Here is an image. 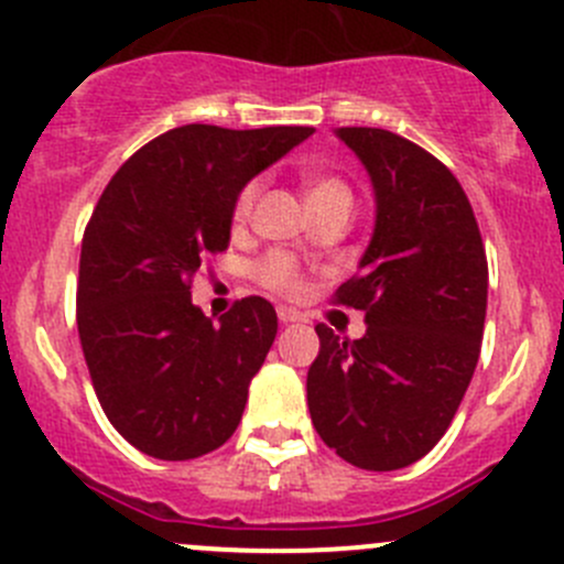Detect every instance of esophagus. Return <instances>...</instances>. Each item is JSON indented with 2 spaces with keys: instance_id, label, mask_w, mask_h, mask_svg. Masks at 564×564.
I'll return each instance as SVG.
<instances>
[{
  "instance_id": "34e87169",
  "label": "esophagus",
  "mask_w": 564,
  "mask_h": 564,
  "mask_svg": "<svg viewBox=\"0 0 564 564\" xmlns=\"http://www.w3.org/2000/svg\"><path fill=\"white\" fill-rule=\"evenodd\" d=\"M278 318H281L283 324H294V322H300V316L297 311H292V308H278Z\"/></svg>"
}]
</instances>
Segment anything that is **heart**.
Listing matches in <instances>:
<instances>
[{
  "instance_id": "obj_1",
  "label": "heart",
  "mask_w": 564,
  "mask_h": 564,
  "mask_svg": "<svg viewBox=\"0 0 564 564\" xmlns=\"http://www.w3.org/2000/svg\"><path fill=\"white\" fill-rule=\"evenodd\" d=\"M256 196H259V182H250V185L242 187V193L237 196L235 204V218L246 220L253 209ZM305 198L308 204H322V202H333V198H349L351 193L349 187L344 185L340 180H333V176H322V174H305ZM256 275L261 278V283L281 294H297L303 281H300V270L294 264V259H289L286 253H270L267 259L259 261L256 267Z\"/></svg>"
}]
</instances>
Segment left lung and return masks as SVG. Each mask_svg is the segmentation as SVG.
Masks as SVG:
<instances>
[{
    "label": "left lung",
    "instance_id": "obj_1",
    "mask_svg": "<svg viewBox=\"0 0 564 564\" xmlns=\"http://www.w3.org/2000/svg\"><path fill=\"white\" fill-rule=\"evenodd\" d=\"M373 185L360 272L335 292L366 335L318 324L308 368L314 429L368 471L414 464L445 436L480 357L488 264L464 187L431 152L382 128H338Z\"/></svg>",
    "mask_w": 564,
    "mask_h": 564
}]
</instances>
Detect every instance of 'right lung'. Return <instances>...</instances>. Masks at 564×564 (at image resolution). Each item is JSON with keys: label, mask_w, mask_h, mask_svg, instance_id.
Masks as SVG:
<instances>
[{"label": "right lung", "mask_w": 564, "mask_h": 564, "mask_svg": "<svg viewBox=\"0 0 564 564\" xmlns=\"http://www.w3.org/2000/svg\"><path fill=\"white\" fill-rule=\"evenodd\" d=\"M308 135L300 124H182L106 185L82 240L78 338L106 417L135 451L198 458L240 425L275 308L246 297L213 322L193 305L191 281L229 248L242 187Z\"/></svg>", "instance_id": "right-lung-1"}]
</instances>
